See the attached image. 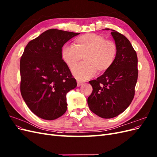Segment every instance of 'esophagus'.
Here are the masks:
<instances>
[{
  "label": "esophagus",
  "mask_w": 157,
  "mask_h": 157,
  "mask_svg": "<svg viewBox=\"0 0 157 157\" xmlns=\"http://www.w3.org/2000/svg\"><path fill=\"white\" fill-rule=\"evenodd\" d=\"M82 84H83V82H80V81H78V82H77V86H78V87L80 86H81V85H82Z\"/></svg>",
  "instance_id": "esophagus-1"
}]
</instances>
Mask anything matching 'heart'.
Returning <instances> with one entry per match:
<instances>
[{"label":"heart","instance_id":"obj_1","mask_svg":"<svg viewBox=\"0 0 157 157\" xmlns=\"http://www.w3.org/2000/svg\"><path fill=\"white\" fill-rule=\"evenodd\" d=\"M117 47L112 40L95 33H87L75 40L74 46L65 44L61 50V57L69 68L84 58L85 63L72 69V74L78 80L92 78L96 74L105 72L115 62Z\"/></svg>","mask_w":157,"mask_h":157}]
</instances>
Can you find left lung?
<instances>
[{
    "label": "left lung",
    "instance_id": "1",
    "mask_svg": "<svg viewBox=\"0 0 157 157\" xmlns=\"http://www.w3.org/2000/svg\"><path fill=\"white\" fill-rule=\"evenodd\" d=\"M111 30L117 47L115 62L96 80L89 81L93 91L88 98V107L103 118L115 117L130 105L138 75L137 57L130 42L121 33Z\"/></svg>",
    "mask_w": 157,
    "mask_h": 157
}]
</instances>
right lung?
Masks as SVG:
<instances>
[{"mask_svg":"<svg viewBox=\"0 0 157 157\" xmlns=\"http://www.w3.org/2000/svg\"><path fill=\"white\" fill-rule=\"evenodd\" d=\"M80 33L51 29L31 40L20 59L21 96L30 110L52 121L67 111L66 94L77 81L64 61L61 50Z\"/></svg>","mask_w":157,"mask_h":157,"instance_id":"1","label":"right lung"}]
</instances>
